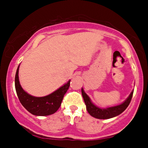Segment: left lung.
<instances>
[{
	"label": "left lung",
	"instance_id": "obj_1",
	"mask_svg": "<svg viewBox=\"0 0 148 148\" xmlns=\"http://www.w3.org/2000/svg\"><path fill=\"white\" fill-rule=\"evenodd\" d=\"M81 93H82L83 98H84L85 103L86 105V109L90 115L97 119H109L120 115L126 109L132 100L134 91L131 92L128 98L121 104L115 106L108 107L106 108H101L95 106L92 102L91 99H90L88 95L85 92L83 88L81 89Z\"/></svg>",
	"mask_w": 148,
	"mask_h": 148
}]
</instances>
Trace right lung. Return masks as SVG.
<instances>
[{"instance_id":"obj_1","label":"right lung","mask_w":148,"mask_h":148,"mask_svg":"<svg viewBox=\"0 0 148 148\" xmlns=\"http://www.w3.org/2000/svg\"><path fill=\"white\" fill-rule=\"evenodd\" d=\"M18 69L15 75V89L20 102L25 109L33 115L37 116H46L53 114L60 108L64 95L70 86V80L60 88L49 95L34 97L23 90L18 80Z\"/></svg>"}]
</instances>
